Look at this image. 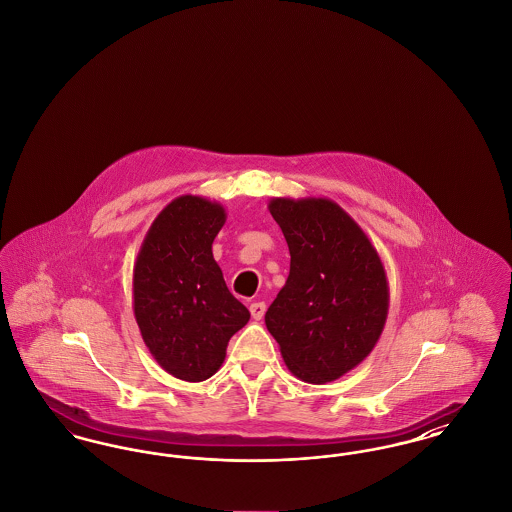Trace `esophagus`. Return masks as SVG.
Masks as SVG:
<instances>
[{"label":"esophagus","mask_w":512,"mask_h":512,"mask_svg":"<svg viewBox=\"0 0 512 512\" xmlns=\"http://www.w3.org/2000/svg\"><path fill=\"white\" fill-rule=\"evenodd\" d=\"M265 311H267V305L263 301H255V303L249 305V313H251L253 320H261L265 317Z\"/></svg>","instance_id":"esophagus-1"}]
</instances>
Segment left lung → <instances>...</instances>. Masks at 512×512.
Wrapping results in <instances>:
<instances>
[{"instance_id": "8db88e82", "label": "left lung", "mask_w": 512, "mask_h": 512, "mask_svg": "<svg viewBox=\"0 0 512 512\" xmlns=\"http://www.w3.org/2000/svg\"><path fill=\"white\" fill-rule=\"evenodd\" d=\"M290 274L265 315L293 376L326 384L361 365L380 340L390 286L363 228L328 197H272Z\"/></svg>"}]
</instances>
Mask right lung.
<instances>
[{
    "mask_svg": "<svg viewBox=\"0 0 512 512\" xmlns=\"http://www.w3.org/2000/svg\"><path fill=\"white\" fill-rule=\"evenodd\" d=\"M224 222L219 201L180 195L151 222L134 263L132 307L142 340L178 380L211 378L249 320L213 257Z\"/></svg>",
    "mask_w": 512,
    "mask_h": 512,
    "instance_id": "1",
    "label": "right lung"
}]
</instances>
